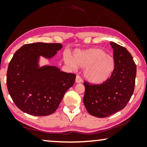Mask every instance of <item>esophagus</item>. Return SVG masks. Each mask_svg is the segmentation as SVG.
Wrapping results in <instances>:
<instances>
[{
  "label": "esophagus",
  "instance_id": "34e87169",
  "mask_svg": "<svg viewBox=\"0 0 147 147\" xmlns=\"http://www.w3.org/2000/svg\"><path fill=\"white\" fill-rule=\"evenodd\" d=\"M76 83H80V82H82V78L79 75L76 76Z\"/></svg>",
  "mask_w": 147,
  "mask_h": 147
}]
</instances>
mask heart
Instances as JSON below:
<instances>
[{
	"label": "heart",
	"mask_w": 147,
	"mask_h": 147,
	"mask_svg": "<svg viewBox=\"0 0 147 147\" xmlns=\"http://www.w3.org/2000/svg\"><path fill=\"white\" fill-rule=\"evenodd\" d=\"M63 60L65 64L72 68L78 66L84 67V77L88 82L95 84L107 81L115 69L114 58L98 48L76 51L74 57L69 54H65Z\"/></svg>",
	"instance_id": "b5f03b06"
}]
</instances>
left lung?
<instances>
[{
    "mask_svg": "<svg viewBox=\"0 0 147 147\" xmlns=\"http://www.w3.org/2000/svg\"><path fill=\"white\" fill-rule=\"evenodd\" d=\"M114 50L115 69L101 84L84 82V106L88 113L98 118L110 116L123 109L133 94L136 66L125 47L110 42Z\"/></svg>",
    "mask_w": 147,
    "mask_h": 147,
    "instance_id": "1",
    "label": "left lung"
}]
</instances>
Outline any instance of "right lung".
I'll return each mask as SVG.
<instances>
[{"mask_svg":"<svg viewBox=\"0 0 147 147\" xmlns=\"http://www.w3.org/2000/svg\"><path fill=\"white\" fill-rule=\"evenodd\" d=\"M62 48L60 43L26 44L17 50L9 64L7 85L16 106L33 116H47L57 109L76 76L55 66L40 67V56L50 59Z\"/></svg>","mask_w":147,"mask_h":147,"instance_id":"obj_1","label":"right lung"}]
</instances>
